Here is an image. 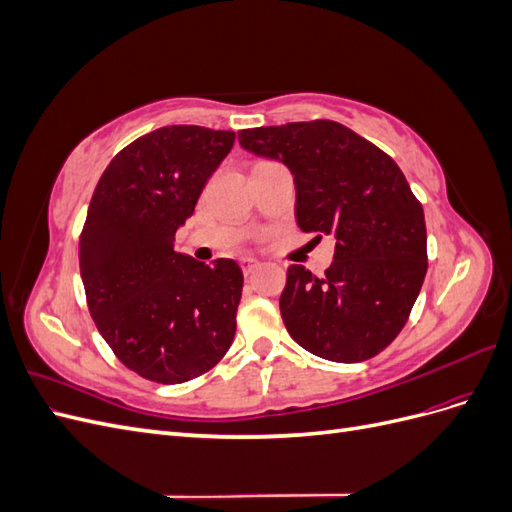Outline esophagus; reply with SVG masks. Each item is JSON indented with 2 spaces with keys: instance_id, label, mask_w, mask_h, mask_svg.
<instances>
[{
  "instance_id": "esophagus-1",
  "label": "esophagus",
  "mask_w": 512,
  "mask_h": 512,
  "mask_svg": "<svg viewBox=\"0 0 512 512\" xmlns=\"http://www.w3.org/2000/svg\"><path fill=\"white\" fill-rule=\"evenodd\" d=\"M258 267H260V262H258L256 258H252V256H245V258H241V269H243V273H245V275L254 273V269H258Z\"/></svg>"
}]
</instances>
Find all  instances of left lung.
<instances>
[{
  "instance_id": "1",
  "label": "left lung",
  "mask_w": 512,
  "mask_h": 512,
  "mask_svg": "<svg viewBox=\"0 0 512 512\" xmlns=\"http://www.w3.org/2000/svg\"><path fill=\"white\" fill-rule=\"evenodd\" d=\"M239 143L288 166L297 224L335 241L322 277L290 265L280 312L290 337L335 363H361L404 329L427 273L423 207L399 166L337 121L241 130Z\"/></svg>"
}]
</instances>
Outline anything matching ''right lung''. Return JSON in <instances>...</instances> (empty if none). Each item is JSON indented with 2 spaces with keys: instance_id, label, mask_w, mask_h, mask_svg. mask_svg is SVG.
<instances>
[{
  "instance_id": "add662e5",
  "label": "right lung",
  "mask_w": 512,
  "mask_h": 512,
  "mask_svg": "<svg viewBox=\"0 0 512 512\" xmlns=\"http://www.w3.org/2000/svg\"><path fill=\"white\" fill-rule=\"evenodd\" d=\"M232 145V130L160 128L121 149L91 196L79 247L89 312L119 361L147 380L203 376L235 339L241 267L175 252V232Z\"/></svg>"
}]
</instances>
